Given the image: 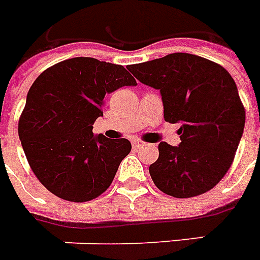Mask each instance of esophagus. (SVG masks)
I'll return each instance as SVG.
<instances>
[{"label": "esophagus", "mask_w": 260, "mask_h": 260, "mask_svg": "<svg viewBox=\"0 0 260 260\" xmlns=\"http://www.w3.org/2000/svg\"><path fill=\"white\" fill-rule=\"evenodd\" d=\"M132 146H134L135 149H139V147H142V146H145V143H142V142H139V140H132Z\"/></svg>", "instance_id": "1"}]
</instances>
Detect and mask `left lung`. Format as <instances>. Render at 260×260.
Returning a JSON list of instances; mask_svg holds the SVG:
<instances>
[{"mask_svg": "<svg viewBox=\"0 0 260 260\" xmlns=\"http://www.w3.org/2000/svg\"><path fill=\"white\" fill-rule=\"evenodd\" d=\"M128 69L142 84L158 89L165 121L182 124L179 146L158 145V159L149 168L155 186L176 199L215 187L232 165L245 125V110L228 70L182 52Z\"/></svg>", "mask_w": 260, "mask_h": 260, "instance_id": "obj_1", "label": "left lung"}]
</instances>
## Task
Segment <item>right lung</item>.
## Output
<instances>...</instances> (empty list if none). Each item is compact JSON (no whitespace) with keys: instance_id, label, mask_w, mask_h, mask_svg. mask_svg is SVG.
Returning a JSON list of instances; mask_svg holds the SVG:
<instances>
[{"instance_id":"right-lung-1","label":"right lung","mask_w":260,"mask_h":260,"mask_svg":"<svg viewBox=\"0 0 260 260\" xmlns=\"http://www.w3.org/2000/svg\"><path fill=\"white\" fill-rule=\"evenodd\" d=\"M136 81L121 64L73 57L41 73L30 88L19 121V138L38 180L67 201L85 203L110 186L128 139L93 135L103 99Z\"/></svg>"}]
</instances>
